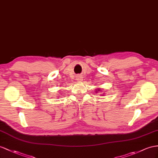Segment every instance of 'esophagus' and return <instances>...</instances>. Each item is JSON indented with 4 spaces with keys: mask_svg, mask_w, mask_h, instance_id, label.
Wrapping results in <instances>:
<instances>
[{
    "mask_svg": "<svg viewBox=\"0 0 158 158\" xmlns=\"http://www.w3.org/2000/svg\"><path fill=\"white\" fill-rule=\"evenodd\" d=\"M82 79H83V78H82V77L81 76V75H77V80L79 81H82Z\"/></svg>",
    "mask_w": 158,
    "mask_h": 158,
    "instance_id": "1",
    "label": "esophagus"
}]
</instances>
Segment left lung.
<instances>
[{
    "label": "left lung",
    "instance_id": "left-lung-1",
    "mask_svg": "<svg viewBox=\"0 0 158 158\" xmlns=\"http://www.w3.org/2000/svg\"><path fill=\"white\" fill-rule=\"evenodd\" d=\"M99 90H100V89H99Z\"/></svg>",
    "mask_w": 158,
    "mask_h": 158
}]
</instances>
